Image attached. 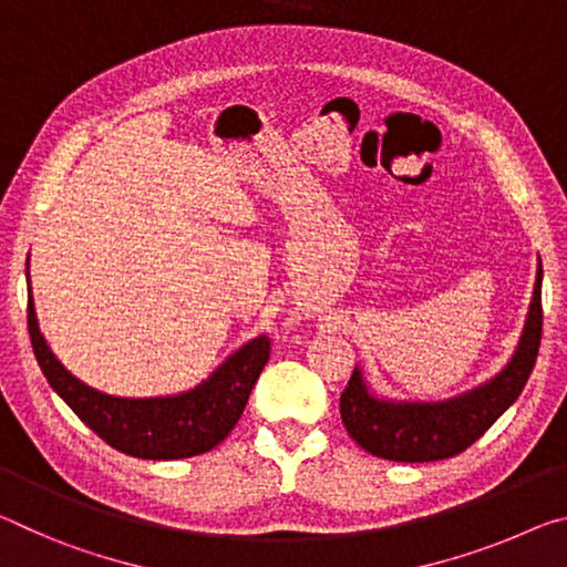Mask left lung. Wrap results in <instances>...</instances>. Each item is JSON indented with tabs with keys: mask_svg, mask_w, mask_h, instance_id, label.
Here are the masks:
<instances>
[{
	"mask_svg": "<svg viewBox=\"0 0 567 567\" xmlns=\"http://www.w3.org/2000/svg\"><path fill=\"white\" fill-rule=\"evenodd\" d=\"M543 337V268L537 266L535 291L523 337L513 359L477 389L447 402H389L369 394L359 367L341 392V422L361 450L394 462H434L465 452L523 392L535 367Z\"/></svg>",
	"mask_w": 567,
	"mask_h": 567,
	"instance_id": "8db88e82",
	"label": "left lung"
}]
</instances>
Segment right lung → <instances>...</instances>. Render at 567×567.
<instances>
[{
    "label": "right lung",
    "mask_w": 567,
    "mask_h": 567,
    "mask_svg": "<svg viewBox=\"0 0 567 567\" xmlns=\"http://www.w3.org/2000/svg\"><path fill=\"white\" fill-rule=\"evenodd\" d=\"M27 327L37 364L64 404L110 447L141 460L196 457L226 440L271 354V341L258 337L230 354L190 392L127 399L97 392L60 364L37 327L32 291L27 293Z\"/></svg>",
    "instance_id": "add662e5"
}]
</instances>
